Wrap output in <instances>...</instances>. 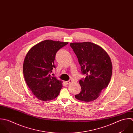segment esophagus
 <instances>
[{
    "label": "esophagus",
    "instance_id": "esophagus-1",
    "mask_svg": "<svg viewBox=\"0 0 133 133\" xmlns=\"http://www.w3.org/2000/svg\"><path fill=\"white\" fill-rule=\"evenodd\" d=\"M72 80H69V81H66V82H65V83L67 84V85H69V84H71V83H72Z\"/></svg>",
    "mask_w": 133,
    "mask_h": 133
}]
</instances>
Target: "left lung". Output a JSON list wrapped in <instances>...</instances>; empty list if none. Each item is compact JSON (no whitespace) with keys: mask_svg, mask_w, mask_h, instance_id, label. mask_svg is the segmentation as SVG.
<instances>
[{"mask_svg":"<svg viewBox=\"0 0 133 133\" xmlns=\"http://www.w3.org/2000/svg\"><path fill=\"white\" fill-rule=\"evenodd\" d=\"M70 45L78 58L82 74L86 75L79 81L81 91L75 97L84 102L93 101L110 82L112 70L110 58L101 46L90 42Z\"/></svg>","mask_w":133,"mask_h":133,"instance_id":"left-lung-1","label":"left lung"}]
</instances>
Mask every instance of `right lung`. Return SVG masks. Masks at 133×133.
Returning a JSON list of instances; mask_svg holds the SVG:
<instances>
[{"label": "right lung", "instance_id": "add662e5", "mask_svg": "<svg viewBox=\"0 0 133 133\" xmlns=\"http://www.w3.org/2000/svg\"><path fill=\"white\" fill-rule=\"evenodd\" d=\"M68 43L46 40L34 46L27 52L23 63L24 76L28 87L39 99L49 101L58 96L62 82L50 73L56 68L57 52Z\"/></svg>", "mask_w": 133, "mask_h": 133}]
</instances>
